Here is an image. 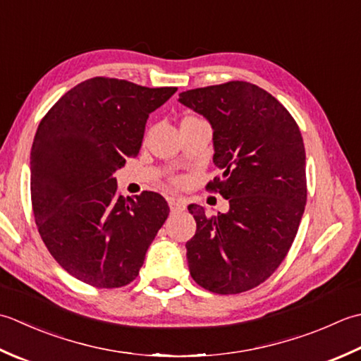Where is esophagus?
<instances>
[{
  "instance_id": "esophagus-1",
  "label": "esophagus",
  "mask_w": 361,
  "mask_h": 361,
  "mask_svg": "<svg viewBox=\"0 0 361 361\" xmlns=\"http://www.w3.org/2000/svg\"><path fill=\"white\" fill-rule=\"evenodd\" d=\"M168 204H170L171 212L185 210V202H183L182 200H178V197H168Z\"/></svg>"
}]
</instances>
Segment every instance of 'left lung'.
<instances>
[{"instance_id":"left-lung-1","label":"left lung","mask_w":361,"mask_h":361,"mask_svg":"<svg viewBox=\"0 0 361 361\" xmlns=\"http://www.w3.org/2000/svg\"><path fill=\"white\" fill-rule=\"evenodd\" d=\"M179 102L212 124L223 176L207 188L229 200L216 216L188 205L190 274L212 293L247 291L274 273L298 233L307 201L302 135L273 94L243 80L182 92Z\"/></svg>"}]
</instances>
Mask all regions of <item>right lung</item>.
Instances as JSON below:
<instances>
[{"label":"right lung","instance_id":"obj_1","mask_svg":"<svg viewBox=\"0 0 361 361\" xmlns=\"http://www.w3.org/2000/svg\"><path fill=\"white\" fill-rule=\"evenodd\" d=\"M176 90L92 78L42 118L31 149L34 218L51 255L78 281L120 288L138 276L170 207L154 191L124 200L114 173L137 156L149 114Z\"/></svg>","mask_w":361,"mask_h":361}]
</instances>
